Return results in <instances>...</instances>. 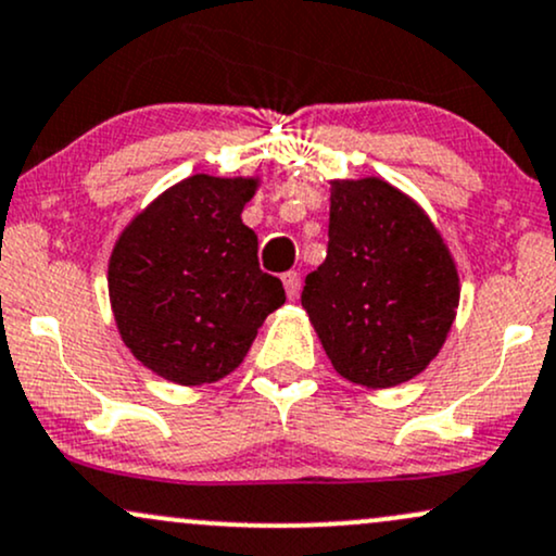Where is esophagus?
<instances>
[{
    "label": "esophagus",
    "instance_id": "esophagus-1",
    "mask_svg": "<svg viewBox=\"0 0 556 556\" xmlns=\"http://www.w3.org/2000/svg\"><path fill=\"white\" fill-rule=\"evenodd\" d=\"M282 282H285L287 298L295 300L300 295V274L298 271H287V274H282Z\"/></svg>",
    "mask_w": 556,
    "mask_h": 556
}]
</instances>
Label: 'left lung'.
Masks as SVG:
<instances>
[{
	"label": "left lung",
	"mask_w": 556,
	"mask_h": 556,
	"mask_svg": "<svg viewBox=\"0 0 556 556\" xmlns=\"http://www.w3.org/2000/svg\"><path fill=\"white\" fill-rule=\"evenodd\" d=\"M458 271L422 206L380 178L331 180L329 251L303 307L333 370L391 388L425 370L458 307Z\"/></svg>",
	"instance_id": "left-lung-1"
}]
</instances>
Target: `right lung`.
I'll list each match as a JSON object with an SVG mask.
<instances>
[{
  "instance_id": "right-lung-1",
  "label": "right lung",
  "mask_w": 556,
  "mask_h": 556,
  "mask_svg": "<svg viewBox=\"0 0 556 556\" xmlns=\"http://www.w3.org/2000/svg\"><path fill=\"white\" fill-rule=\"evenodd\" d=\"M256 178L191 176L139 212L113 245L109 292L118 333L160 378L202 386L249 354L285 287L261 271L240 212Z\"/></svg>"
}]
</instances>
